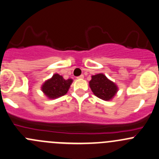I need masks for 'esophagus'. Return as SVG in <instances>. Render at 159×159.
Here are the masks:
<instances>
[{"label": "esophagus", "mask_w": 159, "mask_h": 159, "mask_svg": "<svg viewBox=\"0 0 159 159\" xmlns=\"http://www.w3.org/2000/svg\"><path fill=\"white\" fill-rule=\"evenodd\" d=\"M77 78H78V79H82V78H84V75H80V76L77 77Z\"/></svg>", "instance_id": "esophagus-1"}]
</instances>
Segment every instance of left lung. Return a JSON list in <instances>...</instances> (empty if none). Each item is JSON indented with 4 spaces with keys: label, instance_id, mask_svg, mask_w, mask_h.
<instances>
[{
    "label": "left lung",
    "instance_id": "obj_1",
    "mask_svg": "<svg viewBox=\"0 0 159 159\" xmlns=\"http://www.w3.org/2000/svg\"><path fill=\"white\" fill-rule=\"evenodd\" d=\"M89 86L94 95L105 101L111 100L118 91L116 84L108 80L103 74L93 75Z\"/></svg>",
    "mask_w": 159,
    "mask_h": 159
}]
</instances>
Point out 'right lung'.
<instances>
[{
	"label": "right lung",
	"instance_id": "1",
	"mask_svg": "<svg viewBox=\"0 0 159 159\" xmlns=\"http://www.w3.org/2000/svg\"><path fill=\"white\" fill-rule=\"evenodd\" d=\"M71 83L72 79L65 80L58 74H55L51 79L44 82L41 90L49 98H56L65 95L68 92Z\"/></svg>",
	"mask_w": 159,
	"mask_h": 159
}]
</instances>
